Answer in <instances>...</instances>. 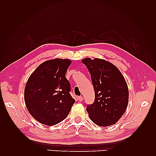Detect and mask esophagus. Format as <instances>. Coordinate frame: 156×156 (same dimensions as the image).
I'll return each instance as SVG.
<instances>
[{
	"mask_svg": "<svg viewBox=\"0 0 156 156\" xmlns=\"http://www.w3.org/2000/svg\"><path fill=\"white\" fill-rule=\"evenodd\" d=\"M78 100L79 101H83V97H78Z\"/></svg>",
	"mask_w": 156,
	"mask_h": 156,
	"instance_id": "obj_1",
	"label": "esophagus"
}]
</instances>
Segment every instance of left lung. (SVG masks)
Returning <instances> with one entry per match:
<instances>
[{
	"label": "left lung",
	"mask_w": 156,
	"mask_h": 156,
	"mask_svg": "<svg viewBox=\"0 0 156 156\" xmlns=\"http://www.w3.org/2000/svg\"><path fill=\"white\" fill-rule=\"evenodd\" d=\"M82 62L90 73L94 88V102L87 111L91 121L101 127L115 124L127 109V84L120 70L105 59L84 58Z\"/></svg>",
	"instance_id": "8db88e82"
}]
</instances>
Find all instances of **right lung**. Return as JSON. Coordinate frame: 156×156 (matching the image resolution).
Masks as SVG:
<instances>
[{
	"label": "right lung",
	"instance_id": "right-lung-1",
	"mask_svg": "<svg viewBox=\"0 0 156 156\" xmlns=\"http://www.w3.org/2000/svg\"><path fill=\"white\" fill-rule=\"evenodd\" d=\"M68 59H49L39 65L29 76L24 90L26 107L35 120L48 126L67 117L75 100L69 94L70 84L66 74Z\"/></svg>",
	"mask_w": 156,
	"mask_h": 156
}]
</instances>
